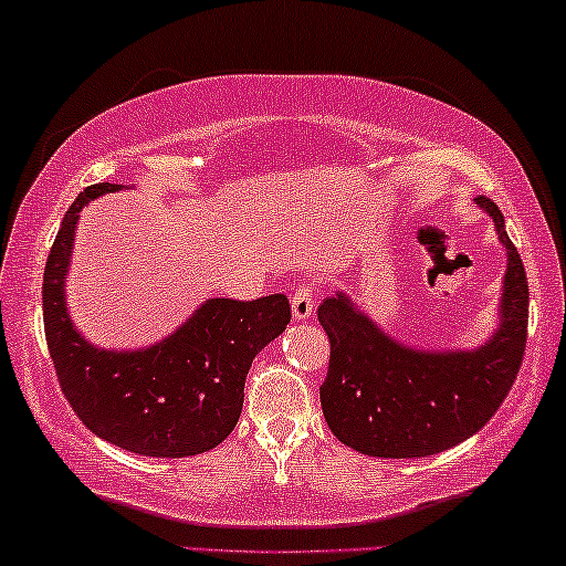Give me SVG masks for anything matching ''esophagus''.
Segmentation results:
<instances>
[{
  "mask_svg": "<svg viewBox=\"0 0 566 566\" xmlns=\"http://www.w3.org/2000/svg\"><path fill=\"white\" fill-rule=\"evenodd\" d=\"M314 306H316V289H314V285H308V283L296 285V291H293V296H291L293 316H296V319H308V316H312V312H314Z\"/></svg>",
  "mask_w": 566,
  "mask_h": 566,
  "instance_id": "34e87169",
  "label": "esophagus"
}]
</instances>
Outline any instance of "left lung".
Returning a JSON list of instances; mask_svg holds the SVG:
<instances>
[{
    "label": "left lung",
    "instance_id": "left-lung-1",
    "mask_svg": "<svg viewBox=\"0 0 566 566\" xmlns=\"http://www.w3.org/2000/svg\"><path fill=\"white\" fill-rule=\"evenodd\" d=\"M507 250L500 324L476 350H415L386 335L345 293L319 306L329 337V368L319 386L324 420L337 440L378 459H424L448 451L484 428L513 389L528 335V277L490 198Z\"/></svg>",
    "mask_w": 566,
    "mask_h": 566
}]
</instances>
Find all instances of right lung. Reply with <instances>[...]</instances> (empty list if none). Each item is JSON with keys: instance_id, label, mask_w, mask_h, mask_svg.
<instances>
[{"instance_id": "add662e5", "label": "right lung", "mask_w": 566, "mask_h": 566, "mask_svg": "<svg viewBox=\"0 0 566 566\" xmlns=\"http://www.w3.org/2000/svg\"><path fill=\"white\" fill-rule=\"evenodd\" d=\"M123 185L97 182L69 206L43 273L45 343L59 386L97 438L138 455L182 459L211 451L234 430L244 378L262 347L291 322L283 293L254 301L208 298L172 335L142 350H103L69 319L64 277L80 211Z\"/></svg>"}]
</instances>
